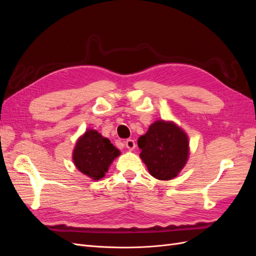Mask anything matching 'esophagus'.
I'll list each match as a JSON object with an SVG mask.
<instances>
[{"mask_svg": "<svg viewBox=\"0 0 256 256\" xmlns=\"http://www.w3.org/2000/svg\"><path fill=\"white\" fill-rule=\"evenodd\" d=\"M125 144H126V147H127L128 150H134L136 143H134V140H131V138H128V140L125 142Z\"/></svg>", "mask_w": 256, "mask_h": 256, "instance_id": "esophagus-1", "label": "esophagus"}]
</instances>
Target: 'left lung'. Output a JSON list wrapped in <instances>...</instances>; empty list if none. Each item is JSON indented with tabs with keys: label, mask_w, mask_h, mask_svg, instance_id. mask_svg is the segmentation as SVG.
<instances>
[{
	"label": "left lung",
	"mask_w": 256,
	"mask_h": 256,
	"mask_svg": "<svg viewBox=\"0 0 256 256\" xmlns=\"http://www.w3.org/2000/svg\"><path fill=\"white\" fill-rule=\"evenodd\" d=\"M138 145L148 172L160 180H173L189 157L188 136L173 122H154L138 138Z\"/></svg>",
	"instance_id": "obj_1"
}]
</instances>
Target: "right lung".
<instances>
[{"label": "right lung", "instance_id": "obj_1", "mask_svg": "<svg viewBox=\"0 0 256 256\" xmlns=\"http://www.w3.org/2000/svg\"><path fill=\"white\" fill-rule=\"evenodd\" d=\"M120 154L109 138H104L96 130L88 129L76 141L72 160L81 173L99 180L104 177L110 164Z\"/></svg>", "mask_w": 256, "mask_h": 256}]
</instances>
